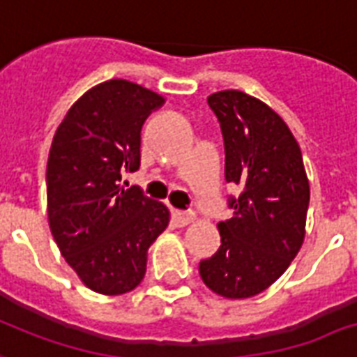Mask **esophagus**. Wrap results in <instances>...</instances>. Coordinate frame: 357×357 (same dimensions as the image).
Returning a JSON list of instances; mask_svg holds the SVG:
<instances>
[{
	"label": "esophagus",
	"instance_id": "34e87169",
	"mask_svg": "<svg viewBox=\"0 0 357 357\" xmlns=\"http://www.w3.org/2000/svg\"><path fill=\"white\" fill-rule=\"evenodd\" d=\"M174 222L178 225V227H187L189 222L195 221V213H190V211H172Z\"/></svg>",
	"mask_w": 357,
	"mask_h": 357
}]
</instances>
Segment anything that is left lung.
Returning a JSON list of instances; mask_svg holds the SVG:
<instances>
[{
  "label": "left lung",
  "mask_w": 357,
  "mask_h": 357,
  "mask_svg": "<svg viewBox=\"0 0 357 357\" xmlns=\"http://www.w3.org/2000/svg\"><path fill=\"white\" fill-rule=\"evenodd\" d=\"M225 138V178L241 187L221 247L200 262L204 284L228 299L252 298L287 271L305 239L309 179L296 138L257 97L225 89L208 97Z\"/></svg>",
  "instance_id": "obj_1"
}]
</instances>
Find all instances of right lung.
I'll list each match as a JSON object with an SVG mask.
<instances>
[{"label": "right lung", "instance_id": "1", "mask_svg": "<svg viewBox=\"0 0 357 357\" xmlns=\"http://www.w3.org/2000/svg\"><path fill=\"white\" fill-rule=\"evenodd\" d=\"M162 102L135 82H102L70 106L52 140L48 225L65 262L97 294L135 290L148 249L170 222L165 204L119 187L121 174L140 167V130Z\"/></svg>", "mask_w": 357, "mask_h": 357}]
</instances>
